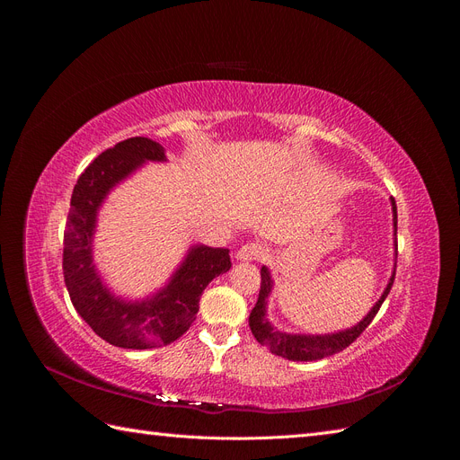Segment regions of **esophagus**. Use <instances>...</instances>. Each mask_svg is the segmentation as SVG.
I'll return each instance as SVG.
<instances>
[{
    "mask_svg": "<svg viewBox=\"0 0 460 460\" xmlns=\"http://www.w3.org/2000/svg\"><path fill=\"white\" fill-rule=\"evenodd\" d=\"M264 257V249L259 243H245L240 247V252L235 253L238 261H259Z\"/></svg>",
    "mask_w": 460,
    "mask_h": 460,
    "instance_id": "esophagus-1",
    "label": "esophagus"
}]
</instances>
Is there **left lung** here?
<instances>
[{
	"label": "left lung",
	"mask_w": 460,
	"mask_h": 460,
	"mask_svg": "<svg viewBox=\"0 0 460 460\" xmlns=\"http://www.w3.org/2000/svg\"><path fill=\"white\" fill-rule=\"evenodd\" d=\"M389 201H392V213H394V245H395V261H397V205L394 198ZM394 278H395V262H394L392 276H389V282L382 291L380 299L374 303V307L355 326L338 330V332H330V333H289V332L276 330L267 316V305L274 289V280L269 267H262L261 291H259V299L255 303V307L252 314H249V328H252L255 340L261 345L269 347L274 355H280L289 360H305V363H307V360H320L324 357L336 355L343 351L345 347H349L372 323L376 313L380 311L382 303L385 301L389 289L394 286Z\"/></svg>",
	"instance_id": "obj_1"
}]
</instances>
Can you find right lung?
I'll return each instance as SVG.
<instances>
[{
  "label": "right lung",
  "instance_id": "1",
  "mask_svg": "<svg viewBox=\"0 0 460 460\" xmlns=\"http://www.w3.org/2000/svg\"><path fill=\"white\" fill-rule=\"evenodd\" d=\"M146 163H166V155L161 144L140 136L93 159L73 190L63 242L65 284L76 313L122 349H153L178 340L196 320L203 289L232 267L228 249L196 243L155 294L124 299L111 291L93 262L97 215L109 193Z\"/></svg>",
  "mask_w": 460,
  "mask_h": 460
}]
</instances>
